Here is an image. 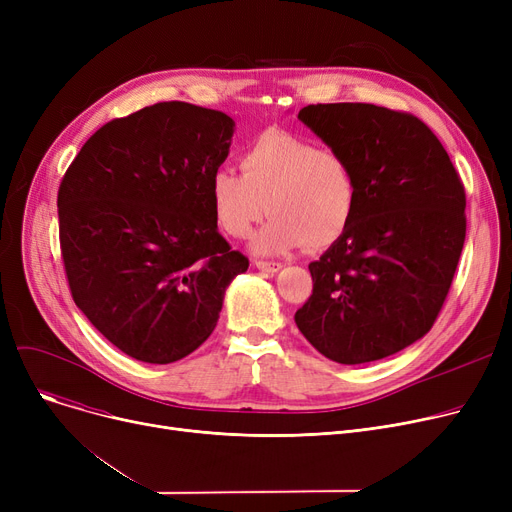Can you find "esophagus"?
<instances>
[{
  "label": "esophagus",
  "instance_id": "1",
  "mask_svg": "<svg viewBox=\"0 0 512 512\" xmlns=\"http://www.w3.org/2000/svg\"><path fill=\"white\" fill-rule=\"evenodd\" d=\"M255 267L261 272H267V274H276L282 270V263H276V261H263V259H257L255 261Z\"/></svg>",
  "mask_w": 512,
  "mask_h": 512
}]
</instances>
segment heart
<instances>
[{"label": "heart", "mask_w": 512, "mask_h": 512, "mask_svg": "<svg viewBox=\"0 0 512 512\" xmlns=\"http://www.w3.org/2000/svg\"><path fill=\"white\" fill-rule=\"evenodd\" d=\"M240 172L220 168L209 180L213 220L232 238L253 240L263 255L332 247L351 226L359 203L357 172L340 151L282 130H267L242 151Z\"/></svg>", "instance_id": "obj_1"}]
</instances>
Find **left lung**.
<instances>
[{
    "label": "left lung",
    "mask_w": 512,
    "mask_h": 512,
    "mask_svg": "<svg viewBox=\"0 0 512 512\" xmlns=\"http://www.w3.org/2000/svg\"><path fill=\"white\" fill-rule=\"evenodd\" d=\"M357 172L359 203L340 240L309 263L313 294L294 315L342 365L390 357L432 330L465 245V186L419 118L373 103L299 112Z\"/></svg>",
    "instance_id": "obj_1"
}]
</instances>
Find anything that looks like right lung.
Returning a JSON list of instances; mask_svg holds the SVG:
<instances>
[{"label":"right lung","mask_w":512,"mask_h":512,"mask_svg":"<svg viewBox=\"0 0 512 512\" xmlns=\"http://www.w3.org/2000/svg\"><path fill=\"white\" fill-rule=\"evenodd\" d=\"M234 120L184 101L101 126L58 191L60 247L76 307L128 357L166 365L211 336L249 259L218 232L209 180Z\"/></svg>","instance_id":"right-lung-1"}]
</instances>
